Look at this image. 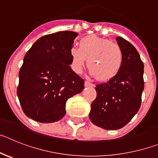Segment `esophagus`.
I'll return each instance as SVG.
<instances>
[{
	"instance_id": "obj_1",
	"label": "esophagus",
	"mask_w": 158,
	"mask_h": 158,
	"mask_svg": "<svg viewBox=\"0 0 158 158\" xmlns=\"http://www.w3.org/2000/svg\"><path fill=\"white\" fill-rule=\"evenodd\" d=\"M85 87H93V86H94V85L92 83H90L89 81H85Z\"/></svg>"
}]
</instances>
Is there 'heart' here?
Here are the masks:
<instances>
[{
  "label": "heart",
  "mask_w": 158,
  "mask_h": 158,
  "mask_svg": "<svg viewBox=\"0 0 158 158\" xmlns=\"http://www.w3.org/2000/svg\"><path fill=\"white\" fill-rule=\"evenodd\" d=\"M70 55L73 72L81 73L87 58L92 75L100 81L114 77L123 62V53L118 43L94 35L82 38L79 42V49L73 48Z\"/></svg>",
  "instance_id": "heart-1"
}]
</instances>
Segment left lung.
Returning <instances> with one entry per match:
<instances>
[{"mask_svg": "<svg viewBox=\"0 0 158 158\" xmlns=\"http://www.w3.org/2000/svg\"><path fill=\"white\" fill-rule=\"evenodd\" d=\"M116 41L123 53L122 67L114 77L96 85L89 113L92 123L105 130L126 126L140 108L144 89V65L139 52L122 37Z\"/></svg>", "mask_w": 158, "mask_h": 158, "instance_id": "1", "label": "left lung"}]
</instances>
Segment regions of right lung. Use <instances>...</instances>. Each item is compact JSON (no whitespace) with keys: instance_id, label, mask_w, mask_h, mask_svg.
<instances>
[{"instance_id":"1","label":"right lung","mask_w":158,"mask_h":158,"mask_svg":"<svg viewBox=\"0 0 158 158\" xmlns=\"http://www.w3.org/2000/svg\"><path fill=\"white\" fill-rule=\"evenodd\" d=\"M78 34L63 31L37 40L23 58L17 96L23 112L40 123L63 118L65 103L85 89V81L72 70L70 52Z\"/></svg>"}]
</instances>
